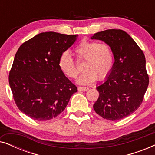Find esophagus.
<instances>
[{
    "mask_svg": "<svg viewBox=\"0 0 155 155\" xmlns=\"http://www.w3.org/2000/svg\"><path fill=\"white\" fill-rule=\"evenodd\" d=\"M78 90L83 91V92H84V91L88 90L89 88L87 87H78Z\"/></svg>",
    "mask_w": 155,
    "mask_h": 155,
    "instance_id": "1",
    "label": "esophagus"
}]
</instances>
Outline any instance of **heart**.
<instances>
[{"label":"heart","instance_id":"1","mask_svg":"<svg viewBox=\"0 0 155 155\" xmlns=\"http://www.w3.org/2000/svg\"><path fill=\"white\" fill-rule=\"evenodd\" d=\"M75 54L80 61H84V71L77 79L80 84H87L109 75L114 64V54L111 46L107 43H98L83 40L75 48ZM61 71L69 78H75L78 69L73 59L67 53L61 55L58 60Z\"/></svg>","mask_w":155,"mask_h":155}]
</instances>
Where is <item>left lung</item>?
I'll return each mask as SVG.
<instances>
[{
    "mask_svg": "<svg viewBox=\"0 0 155 155\" xmlns=\"http://www.w3.org/2000/svg\"><path fill=\"white\" fill-rule=\"evenodd\" d=\"M91 39L109 44L114 58L109 75L96 87L99 96L93 108L105 119L120 120L136 111L143 100L149 84L145 55L121 29L99 31Z\"/></svg>",
    "mask_w": 155,
    "mask_h": 155,
    "instance_id": "1",
    "label": "left lung"
}]
</instances>
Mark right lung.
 <instances>
[{
  "label": "right lung",
  "instance_id": "obj_1",
  "mask_svg": "<svg viewBox=\"0 0 155 155\" xmlns=\"http://www.w3.org/2000/svg\"><path fill=\"white\" fill-rule=\"evenodd\" d=\"M77 38V35L42 32L18 48L9 84L17 107L32 119L43 121L56 117L78 92L58 67L61 55Z\"/></svg>",
  "mask_w": 155,
  "mask_h": 155
}]
</instances>
